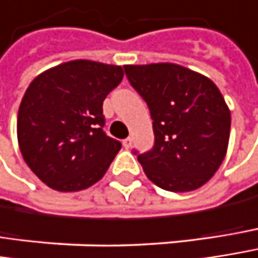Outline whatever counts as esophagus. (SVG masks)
<instances>
[{
  "label": "esophagus",
  "mask_w": 258,
  "mask_h": 258,
  "mask_svg": "<svg viewBox=\"0 0 258 258\" xmlns=\"http://www.w3.org/2000/svg\"><path fill=\"white\" fill-rule=\"evenodd\" d=\"M131 145H133V140H131V139H125V140H122V146H124L125 149H130V148H131Z\"/></svg>",
  "instance_id": "1"
}]
</instances>
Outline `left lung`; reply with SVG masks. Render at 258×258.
I'll use <instances>...</instances> for the list:
<instances>
[{
    "instance_id": "obj_1",
    "label": "left lung",
    "mask_w": 258,
    "mask_h": 258,
    "mask_svg": "<svg viewBox=\"0 0 258 258\" xmlns=\"http://www.w3.org/2000/svg\"><path fill=\"white\" fill-rule=\"evenodd\" d=\"M124 69L153 119L155 145L137 156L148 178L170 192L205 184L222 165L230 136V110L217 85L176 63Z\"/></svg>"
}]
</instances>
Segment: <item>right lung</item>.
I'll return each instance as SVG.
<instances>
[{"label":"right lung","mask_w":258,"mask_h":258,"mask_svg":"<svg viewBox=\"0 0 258 258\" xmlns=\"http://www.w3.org/2000/svg\"><path fill=\"white\" fill-rule=\"evenodd\" d=\"M116 64L72 60L29 84L17 115V142L36 177L59 192H78L105 176L121 143L103 131V100L122 81Z\"/></svg>","instance_id":"add662e5"}]
</instances>
